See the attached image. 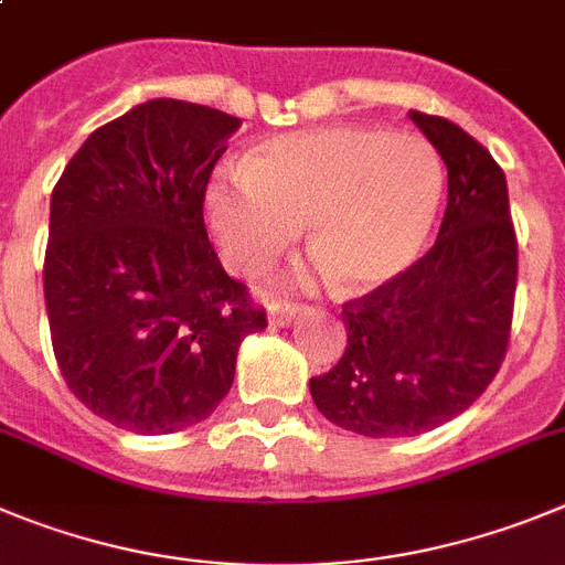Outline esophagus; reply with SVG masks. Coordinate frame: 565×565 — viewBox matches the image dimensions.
<instances>
[{
  "instance_id": "esophagus-1",
  "label": "esophagus",
  "mask_w": 565,
  "mask_h": 565,
  "mask_svg": "<svg viewBox=\"0 0 565 565\" xmlns=\"http://www.w3.org/2000/svg\"><path fill=\"white\" fill-rule=\"evenodd\" d=\"M298 303H281V301H273L270 303V327H289L298 315Z\"/></svg>"
}]
</instances>
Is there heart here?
I'll list each match as a JSON object with an SVG mask.
<instances>
[{
    "mask_svg": "<svg viewBox=\"0 0 565 565\" xmlns=\"http://www.w3.org/2000/svg\"><path fill=\"white\" fill-rule=\"evenodd\" d=\"M441 200V166L422 137L327 126L273 137L205 191L207 225L238 276L267 270L307 222V247L345 289L405 273Z\"/></svg>",
    "mask_w": 565,
    "mask_h": 565,
    "instance_id": "obj_1",
    "label": "heart"
}]
</instances>
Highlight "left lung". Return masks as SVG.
<instances>
[{
  "label": "left lung",
  "mask_w": 565,
  "mask_h": 565,
  "mask_svg": "<svg viewBox=\"0 0 565 565\" xmlns=\"http://www.w3.org/2000/svg\"><path fill=\"white\" fill-rule=\"evenodd\" d=\"M408 115L447 166L439 236L408 270L343 303V358L309 380L320 414L371 439L425 434L470 408L504 363L515 312L504 171L450 120Z\"/></svg>",
  "instance_id": "obj_1"
}]
</instances>
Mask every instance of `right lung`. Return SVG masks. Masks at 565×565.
Listing matches in <instances>:
<instances>
[{"instance_id":"right-lung-1","label":"right lung","mask_w":565,"mask_h":565,"mask_svg":"<svg viewBox=\"0 0 565 565\" xmlns=\"http://www.w3.org/2000/svg\"><path fill=\"white\" fill-rule=\"evenodd\" d=\"M242 120L157 98L86 137L50 200L44 301L67 388L131 434H174L225 399L267 327L207 238L202 202Z\"/></svg>"}]
</instances>
